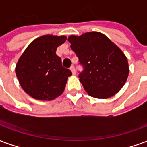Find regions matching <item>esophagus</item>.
Instances as JSON below:
<instances>
[{"label": "esophagus", "instance_id": "34e87169", "mask_svg": "<svg viewBox=\"0 0 147 147\" xmlns=\"http://www.w3.org/2000/svg\"><path fill=\"white\" fill-rule=\"evenodd\" d=\"M70 70L71 71V72H72L73 75H76V69H75V67H74L73 65L70 67Z\"/></svg>", "mask_w": 147, "mask_h": 147}]
</instances>
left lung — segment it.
<instances>
[{
  "label": "left lung",
  "instance_id": "8db88e82",
  "mask_svg": "<svg viewBox=\"0 0 147 147\" xmlns=\"http://www.w3.org/2000/svg\"><path fill=\"white\" fill-rule=\"evenodd\" d=\"M67 41L84 67L80 81L90 96L110 98L125 84L129 74L127 59L117 45L100 32L71 35Z\"/></svg>",
  "mask_w": 147,
  "mask_h": 147
}]
</instances>
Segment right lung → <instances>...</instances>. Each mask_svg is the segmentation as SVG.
<instances>
[{
  "label": "right lung",
  "mask_w": 147,
  "mask_h": 147,
  "mask_svg": "<svg viewBox=\"0 0 147 147\" xmlns=\"http://www.w3.org/2000/svg\"><path fill=\"white\" fill-rule=\"evenodd\" d=\"M66 39L64 35H43L34 39L21 55L16 74L21 87L31 98L51 101L64 92L71 71L63 67L56 51Z\"/></svg>",
  "instance_id": "right-lung-1"
}]
</instances>
